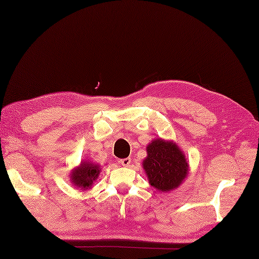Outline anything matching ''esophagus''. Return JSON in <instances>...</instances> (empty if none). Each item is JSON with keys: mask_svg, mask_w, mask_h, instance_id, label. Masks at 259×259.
Here are the masks:
<instances>
[{"mask_svg": "<svg viewBox=\"0 0 259 259\" xmlns=\"http://www.w3.org/2000/svg\"><path fill=\"white\" fill-rule=\"evenodd\" d=\"M120 163L122 164L123 167H129L130 163H131V159L130 158H124V159H121Z\"/></svg>", "mask_w": 259, "mask_h": 259, "instance_id": "esophagus-1", "label": "esophagus"}]
</instances>
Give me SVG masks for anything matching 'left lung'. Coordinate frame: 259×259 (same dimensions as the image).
Returning a JSON list of instances; mask_svg holds the SVG:
<instances>
[{
	"instance_id": "1",
	"label": "left lung",
	"mask_w": 259,
	"mask_h": 259,
	"mask_svg": "<svg viewBox=\"0 0 259 259\" xmlns=\"http://www.w3.org/2000/svg\"><path fill=\"white\" fill-rule=\"evenodd\" d=\"M142 167L149 184L164 192L178 188L189 171L188 161L180 148L172 141L160 138L148 145Z\"/></svg>"
}]
</instances>
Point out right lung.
<instances>
[{
	"label": "right lung",
	"mask_w": 259,
	"mask_h": 259,
	"mask_svg": "<svg viewBox=\"0 0 259 259\" xmlns=\"http://www.w3.org/2000/svg\"><path fill=\"white\" fill-rule=\"evenodd\" d=\"M100 170V166L97 163L90 161L81 162L80 166L74 168L71 172V183L75 187H79L82 190L90 189L99 177Z\"/></svg>",
	"instance_id": "right-lung-1"
}]
</instances>
